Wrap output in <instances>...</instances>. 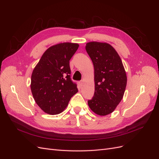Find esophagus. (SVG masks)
I'll use <instances>...</instances> for the list:
<instances>
[{"mask_svg": "<svg viewBox=\"0 0 159 159\" xmlns=\"http://www.w3.org/2000/svg\"><path fill=\"white\" fill-rule=\"evenodd\" d=\"M83 84H84V81H80V82L78 83V85H79V87L80 88H81L83 86Z\"/></svg>", "mask_w": 159, "mask_h": 159, "instance_id": "1", "label": "esophagus"}]
</instances>
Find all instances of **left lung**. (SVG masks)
<instances>
[{
    "label": "left lung",
    "instance_id": "left-lung-1",
    "mask_svg": "<svg viewBox=\"0 0 159 159\" xmlns=\"http://www.w3.org/2000/svg\"><path fill=\"white\" fill-rule=\"evenodd\" d=\"M85 50L93 62L95 81L94 95L88 103L95 113L104 116L111 113L123 99L126 72L121 57L107 43L90 42Z\"/></svg>",
    "mask_w": 159,
    "mask_h": 159
}]
</instances>
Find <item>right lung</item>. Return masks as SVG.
<instances>
[{"instance_id": "add662e5", "label": "right lung", "mask_w": 159, "mask_h": 159, "mask_svg": "<svg viewBox=\"0 0 159 159\" xmlns=\"http://www.w3.org/2000/svg\"><path fill=\"white\" fill-rule=\"evenodd\" d=\"M79 47L64 42L48 48L34 69L30 88L36 103L50 115L61 113L78 91L71 81L70 60Z\"/></svg>"}]
</instances>
